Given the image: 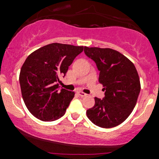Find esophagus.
Returning a JSON list of instances; mask_svg holds the SVG:
<instances>
[{
    "mask_svg": "<svg viewBox=\"0 0 159 159\" xmlns=\"http://www.w3.org/2000/svg\"><path fill=\"white\" fill-rule=\"evenodd\" d=\"M77 93H78V95H79V96H81V97H84V96H86V94L85 93H83V92L79 91V92H77Z\"/></svg>",
    "mask_w": 159,
    "mask_h": 159,
    "instance_id": "1",
    "label": "esophagus"
}]
</instances>
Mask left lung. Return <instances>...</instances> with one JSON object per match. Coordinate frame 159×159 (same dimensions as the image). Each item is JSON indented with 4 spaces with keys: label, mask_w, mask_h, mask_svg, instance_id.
<instances>
[{
    "label": "left lung",
    "mask_w": 159,
    "mask_h": 159,
    "mask_svg": "<svg viewBox=\"0 0 159 159\" xmlns=\"http://www.w3.org/2000/svg\"><path fill=\"white\" fill-rule=\"evenodd\" d=\"M85 54L95 62L103 85L102 99L95 97V105L86 111L89 120L102 128H112L125 120L135 108L140 93V80L133 63L110 48L87 47Z\"/></svg>",
    "instance_id": "obj_1"
}]
</instances>
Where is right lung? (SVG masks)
Segmentation results:
<instances>
[{
	"label": "right lung",
	"mask_w": 159,
	"mask_h": 159,
	"mask_svg": "<svg viewBox=\"0 0 159 159\" xmlns=\"http://www.w3.org/2000/svg\"><path fill=\"white\" fill-rule=\"evenodd\" d=\"M84 48L53 43L27 57L19 81L24 102L33 116L42 121H54L64 115L75 93L60 89V77H64Z\"/></svg>",
	"instance_id": "right-lung-1"
}]
</instances>
